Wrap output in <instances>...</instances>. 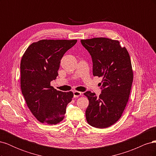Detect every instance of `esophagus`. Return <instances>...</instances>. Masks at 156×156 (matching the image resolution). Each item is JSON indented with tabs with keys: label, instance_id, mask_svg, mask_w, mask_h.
Instances as JSON below:
<instances>
[{
	"label": "esophagus",
	"instance_id": "1",
	"mask_svg": "<svg viewBox=\"0 0 156 156\" xmlns=\"http://www.w3.org/2000/svg\"><path fill=\"white\" fill-rule=\"evenodd\" d=\"M81 92H79V91H73V96L74 98H77L79 97L81 95Z\"/></svg>",
	"mask_w": 156,
	"mask_h": 156
}]
</instances>
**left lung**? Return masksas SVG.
I'll return each instance as SVG.
<instances>
[{"instance_id": "obj_1", "label": "left lung", "mask_w": 156, "mask_h": 156, "mask_svg": "<svg viewBox=\"0 0 156 156\" xmlns=\"http://www.w3.org/2000/svg\"><path fill=\"white\" fill-rule=\"evenodd\" d=\"M81 42L91 55L94 76L103 77L99 97L90 91L84 93L89 101L87 121L94 127L106 128L120 119L128 101L133 79L130 56L118 40L94 37Z\"/></svg>"}]
</instances>
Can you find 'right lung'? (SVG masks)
<instances>
[{"label": "right lung", "mask_w": 156, "mask_h": 156, "mask_svg": "<svg viewBox=\"0 0 156 156\" xmlns=\"http://www.w3.org/2000/svg\"><path fill=\"white\" fill-rule=\"evenodd\" d=\"M77 40H41L29 45L23 55L21 88L27 105L41 123L57 124L65 116L72 92L56 90L51 81L56 79L60 60Z\"/></svg>", "instance_id": "right-lung-1"}]
</instances>
